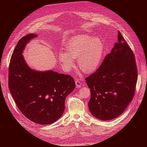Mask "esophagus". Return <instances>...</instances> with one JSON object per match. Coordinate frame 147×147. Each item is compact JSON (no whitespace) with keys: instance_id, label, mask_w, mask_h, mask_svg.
<instances>
[{"instance_id":"1","label":"esophagus","mask_w":147,"mask_h":147,"mask_svg":"<svg viewBox=\"0 0 147 147\" xmlns=\"http://www.w3.org/2000/svg\"><path fill=\"white\" fill-rule=\"evenodd\" d=\"M75 83H76V87L78 88H80L82 87V83L80 81V80L79 79H77L76 81H75Z\"/></svg>"}]
</instances>
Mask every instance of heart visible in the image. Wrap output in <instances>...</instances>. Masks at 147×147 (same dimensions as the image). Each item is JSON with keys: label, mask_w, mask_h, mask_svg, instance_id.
I'll return each mask as SVG.
<instances>
[{"label": "heart", "mask_w": 147, "mask_h": 147, "mask_svg": "<svg viewBox=\"0 0 147 147\" xmlns=\"http://www.w3.org/2000/svg\"><path fill=\"white\" fill-rule=\"evenodd\" d=\"M66 52L59 53V61L65 70L68 71L75 66L74 60L86 73L95 71L101 63L104 51L101 39L89 35L78 36L65 46Z\"/></svg>", "instance_id": "obj_1"}]
</instances>
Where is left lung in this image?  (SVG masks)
<instances>
[{
	"label": "left lung",
	"instance_id": "left-lung-1",
	"mask_svg": "<svg viewBox=\"0 0 147 147\" xmlns=\"http://www.w3.org/2000/svg\"><path fill=\"white\" fill-rule=\"evenodd\" d=\"M117 40L97 70L85 79L91 94L89 109L104 121L124 112L134 98L138 79L134 53L120 32Z\"/></svg>",
	"mask_w": 147,
	"mask_h": 147
}]
</instances>
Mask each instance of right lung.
<instances>
[{"label":"right lung","instance_id":"obj_1","mask_svg":"<svg viewBox=\"0 0 147 147\" xmlns=\"http://www.w3.org/2000/svg\"><path fill=\"white\" fill-rule=\"evenodd\" d=\"M37 36L31 33L18 42L9 63L8 85L21 112L32 121L47 125L62 116L65 98L76 84L69 75L36 71L27 65L22 53L26 45Z\"/></svg>","mask_w":147,"mask_h":147}]
</instances>
